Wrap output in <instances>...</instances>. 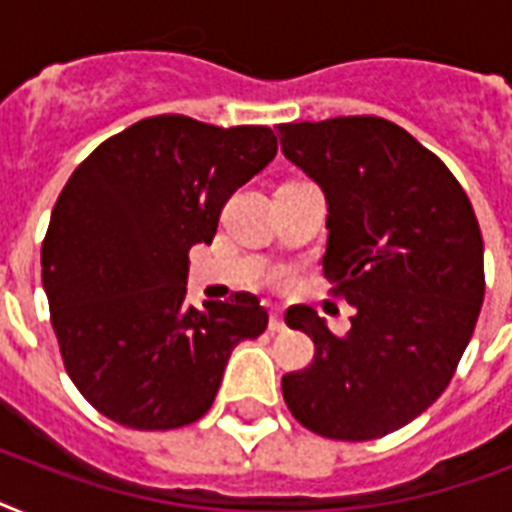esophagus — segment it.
<instances>
[{
	"label": "esophagus",
	"mask_w": 512,
	"mask_h": 512,
	"mask_svg": "<svg viewBox=\"0 0 512 512\" xmlns=\"http://www.w3.org/2000/svg\"><path fill=\"white\" fill-rule=\"evenodd\" d=\"M268 329L271 332H284V316H281V311H271V321H268Z\"/></svg>",
	"instance_id": "1"
}]
</instances>
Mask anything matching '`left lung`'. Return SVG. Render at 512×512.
I'll return each instance as SVG.
<instances>
[{"instance_id": "obj_1", "label": "left lung", "mask_w": 512, "mask_h": 512, "mask_svg": "<svg viewBox=\"0 0 512 512\" xmlns=\"http://www.w3.org/2000/svg\"><path fill=\"white\" fill-rule=\"evenodd\" d=\"M281 151L327 196L324 276L356 308L335 335L308 305L287 324L316 345L281 393L303 428L372 441L446 390L484 303V239L468 193L436 154L380 116L279 124Z\"/></svg>"}]
</instances>
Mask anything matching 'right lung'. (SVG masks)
Here are the masks:
<instances>
[{"mask_svg":"<svg viewBox=\"0 0 512 512\" xmlns=\"http://www.w3.org/2000/svg\"><path fill=\"white\" fill-rule=\"evenodd\" d=\"M271 127L151 116L68 177L42 241V281L68 377L108 420L172 430L209 412L255 295L185 303L188 249L212 244L225 201L276 156Z\"/></svg>","mask_w":512,"mask_h":512,"instance_id":"right-lung-1","label":"right lung"}]
</instances>
